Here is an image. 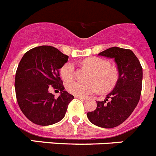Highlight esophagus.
<instances>
[{
  "label": "esophagus",
  "instance_id": "1",
  "mask_svg": "<svg viewBox=\"0 0 156 156\" xmlns=\"http://www.w3.org/2000/svg\"><path fill=\"white\" fill-rule=\"evenodd\" d=\"M75 98H76L80 99V100H82V101H84V100H86V98H85L80 97V96H75Z\"/></svg>",
  "mask_w": 156,
  "mask_h": 156
}]
</instances>
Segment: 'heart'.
<instances>
[{
  "mask_svg": "<svg viewBox=\"0 0 156 156\" xmlns=\"http://www.w3.org/2000/svg\"><path fill=\"white\" fill-rule=\"evenodd\" d=\"M83 64L93 71L90 81L92 83L85 84L78 81H73L66 85V89L69 93L86 98L98 91H108L112 90L119 80V70L115 66H109V62L98 57L85 59ZM60 74L65 81H70L75 76V65L67 62L60 69ZM99 87L98 88V87Z\"/></svg>",
  "mask_w": 156,
  "mask_h": 156,
  "instance_id": "1",
  "label": "heart"
}]
</instances>
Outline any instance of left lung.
Returning a JSON list of instances; mask_svg holds the SVG:
<instances>
[{
  "label": "left lung",
  "mask_w": 156,
  "mask_h": 156,
  "mask_svg": "<svg viewBox=\"0 0 156 156\" xmlns=\"http://www.w3.org/2000/svg\"><path fill=\"white\" fill-rule=\"evenodd\" d=\"M98 55L114 58L119 70L115 87L102 101H97L94 111L87 112L88 119L98 126L113 128L131 115L140 100L142 87V67L129 49L113 47Z\"/></svg>",
  "instance_id": "8db88e82"
}]
</instances>
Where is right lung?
<instances>
[{"label": "right lung", "instance_id": "add662e5", "mask_svg": "<svg viewBox=\"0 0 156 156\" xmlns=\"http://www.w3.org/2000/svg\"><path fill=\"white\" fill-rule=\"evenodd\" d=\"M69 56L51 46H40L25 53L18 66L15 88L18 104L25 116L41 126H48L64 118L73 95L65 90L59 69ZM60 90L58 99L48 90Z\"/></svg>", "mask_w": 156, "mask_h": 156}]
</instances>
